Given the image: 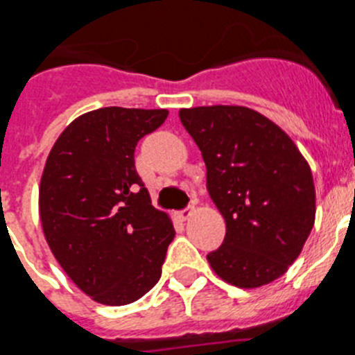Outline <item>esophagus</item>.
Listing matches in <instances>:
<instances>
[{
	"mask_svg": "<svg viewBox=\"0 0 355 355\" xmlns=\"http://www.w3.org/2000/svg\"><path fill=\"white\" fill-rule=\"evenodd\" d=\"M193 213V206H187V208H183L181 211H178V216H180L181 220H187L188 216L192 215Z\"/></svg>",
	"mask_w": 355,
	"mask_h": 355,
	"instance_id": "obj_1",
	"label": "esophagus"
}]
</instances>
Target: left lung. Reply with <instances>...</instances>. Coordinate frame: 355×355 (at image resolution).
I'll return each instance as SVG.
<instances>
[{
	"label": "left lung",
	"mask_w": 355,
	"mask_h": 355,
	"mask_svg": "<svg viewBox=\"0 0 355 355\" xmlns=\"http://www.w3.org/2000/svg\"><path fill=\"white\" fill-rule=\"evenodd\" d=\"M180 119L202 153L206 188L225 218L209 265L233 286L272 283L299 258L315 224L311 168L277 124L245 106L184 108Z\"/></svg>",
	"instance_id": "obj_1"
}]
</instances>
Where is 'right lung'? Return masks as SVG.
<instances>
[{
  "instance_id": "right-lung-1",
  "label": "right lung",
  "mask_w": 355,
  "mask_h": 355,
  "mask_svg": "<svg viewBox=\"0 0 355 355\" xmlns=\"http://www.w3.org/2000/svg\"><path fill=\"white\" fill-rule=\"evenodd\" d=\"M167 115V110H94L65 128L44 167V236L72 283L99 304L135 302L162 275L175 231L150 205L135 168V147Z\"/></svg>"
}]
</instances>
